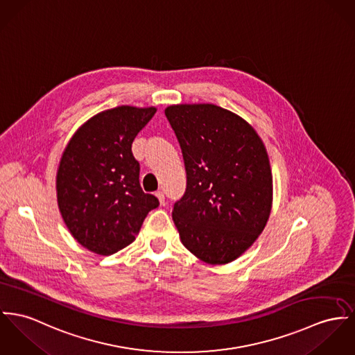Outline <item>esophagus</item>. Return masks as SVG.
I'll list each match as a JSON object with an SVG mask.
<instances>
[{
  "label": "esophagus",
  "instance_id": "obj_1",
  "mask_svg": "<svg viewBox=\"0 0 355 355\" xmlns=\"http://www.w3.org/2000/svg\"><path fill=\"white\" fill-rule=\"evenodd\" d=\"M155 196H157V198L159 200V202H161V205H164V191H158L155 193Z\"/></svg>",
  "mask_w": 355,
  "mask_h": 355
}]
</instances>
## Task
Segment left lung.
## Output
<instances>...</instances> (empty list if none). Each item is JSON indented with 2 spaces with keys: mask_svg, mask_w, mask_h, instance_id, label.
Returning <instances> with one entry per match:
<instances>
[{
  "mask_svg": "<svg viewBox=\"0 0 355 355\" xmlns=\"http://www.w3.org/2000/svg\"><path fill=\"white\" fill-rule=\"evenodd\" d=\"M164 114L187 170V191L173 209L181 242L205 263H230L257 241L270 216L266 147L245 119L214 104L170 105Z\"/></svg>",
  "mask_w": 355,
  "mask_h": 355,
  "instance_id": "1",
  "label": "left lung"
}]
</instances>
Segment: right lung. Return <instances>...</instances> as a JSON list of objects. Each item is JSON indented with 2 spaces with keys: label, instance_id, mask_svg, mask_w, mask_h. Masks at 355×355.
<instances>
[{
  "label": "right lung",
  "instance_id": "1",
  "mask_svg": "<svg viewBox=\"0 0 355 355\" xmlns=\"http://www.w3.org/2000/svg\"><path fill=\"white\" fill-rule=\"evenodd\" d=\"M157 108L121 105L90 117L67 143L56 171V198L73 238L100 255L131 245L155 196L141 191L132 141Z\"/></svg>",
  "mask_w": 355,
  "mask_h": 355
}]
</instances>
